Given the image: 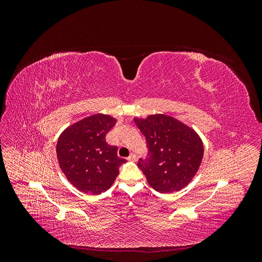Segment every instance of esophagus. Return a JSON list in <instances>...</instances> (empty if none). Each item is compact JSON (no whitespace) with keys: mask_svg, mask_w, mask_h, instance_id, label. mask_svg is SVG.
Here are the masks:
<instances>
[{"mask_svg":"<svg viewBox=\"0 0 262 262\" xmlns=\"http://www.w3.org/2000/svg\"><path fill=\"white\" fill-rule=\"evenodd\" d=\"M128 161H132V162H136L137 161V155L134 154V153H132L129 157H128Z\"/></svg>","mask_w":262,"mask_h":262,"instance_id":"1","label":"esophagus"}]
</instances>
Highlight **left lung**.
<instances>
[{"label": "left lung", "instance_id": "left-lung-1", "mask_svg": "<svg viewBox=\"0 0 262 262\" xmlns=\"http://www.w3.org/2000/svg\"><path fill=\"white\" fill-rule=\"evenodd\" d=\"M146 139L148 157L138 163L148 185L161 193L187 187L203 158L202 140L192 128L171 116L155 114L133 119Z\"/></svg>", "mask_w": 262, "mask_h": 262}]
</instances>
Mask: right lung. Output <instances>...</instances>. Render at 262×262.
<instances>
[{
    "instance_id": "right-lung-1",
    "label": "right lung",
    "mask_w": 262,
    "mask_h": 262,
    "mask_svg": "<svg viewBox=\"0 0 262 262\" xmlns=\"http://www.w3.org/2000/svg\"><path fill=\"white\" fill-rule=\"evenodd\" d=\"M117 120L96 114L69 125L58 139L57 157L62 172L77 190L100 194L113 186L119 166L125 163L117 146L107 144L106 134Z\"/></svg>"
}]
</instances>
